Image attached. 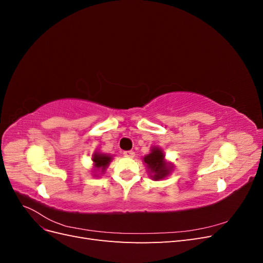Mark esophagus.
<instances>
[{"mask_svg":"<svg viewBox=\"0 0 263 263\" xmlns=\"http://www.w3.org/2000/svg\"><path fill=\"white\" fill-rule=\"evenodd\" d=\"M124 156L125 157H128V158H133L135 156V153L133 150H129V151H124Z\"/></svg>","mask_w":263,"mask_h":263,"instance_id":"34e87169","label":"esophagus"}]
</instances>
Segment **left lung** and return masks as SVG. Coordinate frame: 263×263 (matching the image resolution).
I'll use <instances>...</instances> for the list:
<instances>
[{
	"label": "left lung",
	"instance_id": "left-lung-1",
	"mask_svg": "<svg viewBox=\"0 0 263 263\" xmlns=\"http://www.w3.org/2000/svg\"><path fill=\"white\" fill-rule=\"evenodd\" d=\"M144 161L147 164L150 178H153L155 181L168 177L172 169L170 163L165 161L163 151L158 147L151 148L150 154L145 156Z\"/></svg>",
	"mask_w": 263,
	"mask_h": 263
}]
</instances>
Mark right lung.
<instances>
[{
  "label": "right lung",
  "mask_w": 263,
  "mask_h": 263,
  "mask_svg": "<svg viewBox=\"0 0 263 263\" xmlns=\"http://www.w3.org/2000/svg\"><path fill=\"white\" fill-rule=\"evenodd\" d=\"M92 160L94 164V170L103 173L106 170L109 162L112 161V156L102 153H94V155L92 156Z\"/></svg>",
  "instance_id": "obj_1"
}]
</instances>
